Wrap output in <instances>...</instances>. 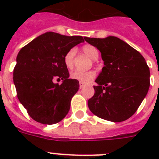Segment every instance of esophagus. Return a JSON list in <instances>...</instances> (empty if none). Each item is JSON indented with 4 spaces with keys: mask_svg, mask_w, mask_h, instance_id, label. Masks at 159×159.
Listing matches in <instances>:
<instances>
[{
    "mask_svg": "<svg viewBox=\"0 0 159 159\" xmlns=\"http://www.w3.org/2000/svg\"><path fill=\"white\" fill-rule=\"evenodd\" d=\"M85 86H86V84H85L84 82H79V87H80V88H82V87H84Z\"/></svg>",
    "mask_w": 159,
    "mask_h": 159,
    "instance_id": "obj_1",
    "label": "esophagus"
}]
</instances>
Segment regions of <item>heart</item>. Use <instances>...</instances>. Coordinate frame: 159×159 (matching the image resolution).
I'll return each mask as SVG.
<instances>
[{"mask_svg": "<svg viewBox=\"0 0 159 159\" xmlns=\"http://www.w3.org/2000/svg\"><path fill=\"white\" fill-rule=\"evenodd\" d=\"M82 51H83V53L87 55L88 57H91L93 60H97L99 57L98 50L95 48L94 46L90 45V44H86V45L83 46L82 47ZM75 54H76L75 48H71L64 55L63 62H64L65 66L69 69L72 68V67H73ZM95 77H96V73H95L94 71L82 72V71H79V70H76V71H73L72 72H71V74H70V77L72 79L77 80V81L84 82V83L90 82L94 79Z\"/></svg>", "mask_w": 159, "mask_h": 159, "instance_id": "b5f03b06", "label": "heart"}]
</instances>
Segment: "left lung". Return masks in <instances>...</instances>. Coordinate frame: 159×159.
Here are the masks:
<instances>
[{
    "label": "left lung",
    "mask_w": 159,
    "mask_h": 159,
    "mask_svg": "<svg viewBox=\"0 0 159 159\" xmlns=\"http://www.w3.org/2000/svg\"><path fill=\"white\" fill-rule=\"evenodd\" d=\"M84 39L99 49L105 65L95 81L94 96L87 102L90 111L112 122L128 120L138 110L150 85L144 57L115 36Z\"/></svg>",
    "instance_id": "obj_1"
}]
</instances>
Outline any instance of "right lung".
Wrapping results in <instances>:
<instances>
[{"instance_id":"obj_1","label":"right lung","mask_w":159,"mask_h":159,"mask_svg":"<svg viewBox=\"0 0 159 159\" xmlns=\"http://www.w3.org/2000/svg\"><path fill=\"white\" fill-rule=\"evenodd\" d=\"M84 39L82 36L47 32L19 52L14 68V84L20 102L37 122L58 123L68 113L71 100L79 89V82L69 78L63 57ZM56 79L62 80V84H54Z\"/></svg>"}]
</instances>
